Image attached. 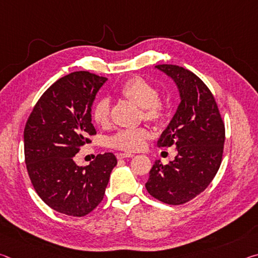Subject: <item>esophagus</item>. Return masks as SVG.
<instances>
[{"label": "esophagus", "instance_id": "1", "mask_svg": "<svg viewBox=\"0 0 258 258\" xmlns=\"http://www.w3.org/2000/svg\"><path fill=\"white\" fill-rule=\"evenodd\" d=\"M134 157L133 154H117V159H124V158H132Z\"/></svg>", "mask_w": 258, "mask_h": 258}]
</instances>
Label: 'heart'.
<instances>
[{"instance_id": "1", "label": "heart", "mask_w": 258, "mask_h": 258, "mask_svg": "<svg viewBox=\"0 0 258 258\" xmlns=\"http://www.w3.org/2000/svg\"><path fill=\"white\" fill-rule=\"evenodd\" d=\"M119 95L126 101L141 108V116L146 121L163 124L167 117V106L158 98V90L155 85L142 77L135 76L126 81L118 90ZM111 106L109 100L101 99L94 104L92 118L100 127H107L110 124ZM150 138V132L146 128L119 131L109 139V146L126 152L141 150Z\"/></svg>"}]
</instances>
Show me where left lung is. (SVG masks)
I'll use <instances>...</instances> for the list:
<instances>
[{
	"label": "left lung",
	"instance_id": "obj_1",
	"mask_svg": "<svg viewBox=\"0 0 258 258\" xmlns=\"http://www.w3.org/2000/svg\"><path fill=\"white\" fill-rule=\"evenodd\" d=\"M155 68L172 78L181 102L157 141L158 147L174 146L175 159L163 165L156 160L146 189L168 205H181L206 189L220 168L225 128L213 94L194 73L175 64Z\"/></svg>",
	"mask_w": 258,
	"mask_h": 258
}]
</instances>
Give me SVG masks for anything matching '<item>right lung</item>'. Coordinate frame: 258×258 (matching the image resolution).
<instances>
[{"mask_svg":"<svg viewBox=\"0 0 258 258\" xmlns=\"http://www.w3.org/2000/svg\"><path fill=\"white\" fill-rule=\"evenodd\" d=\"M108 81L89 72L61 77L35 104L24 131L25 161L33 186L54 211L85 216L101 203L112 168L111 152L98 155L87 166L74 157L97 134L92 124L95 95Z\"/></svg>","mask_w":258,"mask_h":258,"instance_id":"1","label":"right lung"}]
</instances>
